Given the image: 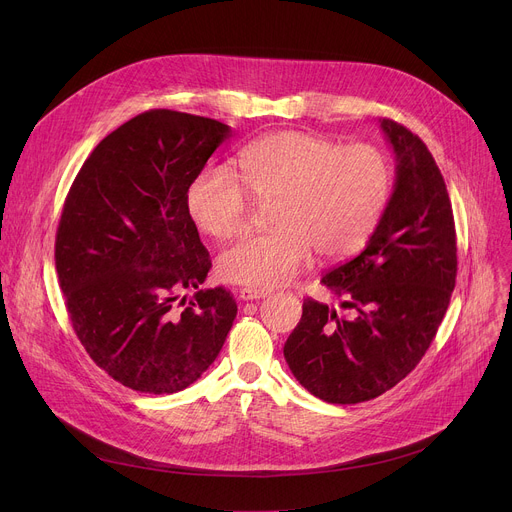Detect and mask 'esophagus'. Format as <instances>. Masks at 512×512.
Masks as SVG:
<instances>
[{"mask_svg": "<svg viewBox=\"0 0 512 512\" xmlns=\"http://www.w3.org/2000/svg\"><path fill=\"white\" fill-rule=\"evenodd\" d=\"M269 291L265 289H255V287H241L239 289V298L249 302V300H261V298H267Z\"/></svg>", "mask_w": 512, "mask_h": 512, "instance_id": "esophagus-1", "label": "esophagus"}]
</instances>
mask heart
I'll list each match as a JSON object with an SVG mask.
<instances>
[{
    "label": "heart",
    "mask_w": 512,
    "mask_h": 512,
    "mask_svg": "<svg viewBox=\"0 0 512 512\" xmlns=\"http://www.w3.org/2000/svg\"><path fill=\"white\" fill-rule=\"evenodd\" d=\"M241 179L255 198L275 200L267 233L247 235L218 259L233 283L271 289L298 275L312 253L340 261L379 227L393 192L389 158L369 143L348 145L306 131H275L241 152ZM227 168H206L188 186L194 225L216 239L245 231L247 189Z\"/></svg>",
    "instance_id": "b5f03b06"
}]
</instances>
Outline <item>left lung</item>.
<instances>
[{"instance_id": "1", "label": "left lung", "mask_w": 512, "mask_h": 512, "mask_svg": "<svg viewBox=\"0 0 512 512\" xmlns=\"http://www.w3.org/2000/svg\"><path fill=\"white\" fill-rule=\"evenodd\" d=\"M395 184L367 247L322 283L350 316L304 300L283 356L314 397L350 405L403 381L429 348L456 285V229L444 176L407 127L379 119Z\"/></svg>"}]
</instances>
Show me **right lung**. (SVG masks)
Masks as SVG:
<instances>
[{"label":"right lung","mask_w":512,"mask_h":512,"mask_svg":"<svg viewBox=\"0 0 512 512\" xmlns=\"http://www.w3.org/2000/svg\"><path fill=\"white\" fill-rule=\"evenodd\" d=\"M231 133L216 119L145 111L97 145L64 200L54 257L72 328L133 391L190 387L237 316L231 291L200 289L212 263L186 208L190 182Z\"/></svg>","instance_id":"add662e5"}]
</instances>
